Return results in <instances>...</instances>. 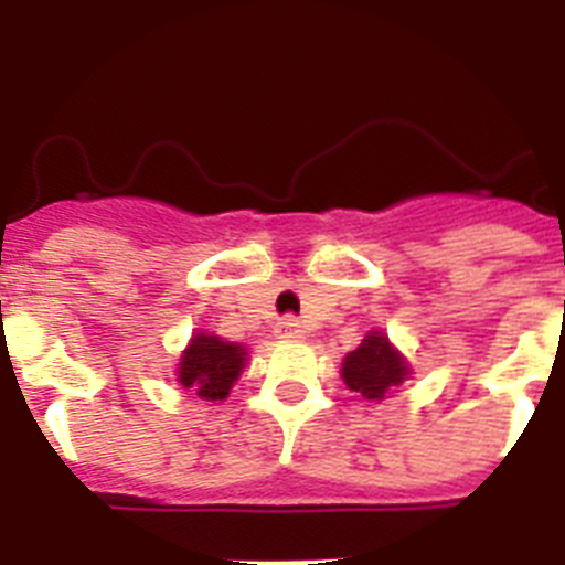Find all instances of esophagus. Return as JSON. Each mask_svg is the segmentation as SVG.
Masks as SVG:
<instances>
[{"mask_svg":"<svg viewBox=\"0 0 565 565\" xmlns=\"http://www.w3.org/2000/svg\"><path fill=\"white\" fill-rule=\"evenodd\" d=\"M274 337L277 339H302L306 337V328L299 326V319L286 317L277 322V328H274Z\"/></svg>","mask_w":565,"mask_h":565,"instance_id":"obj_1","label":"esophagus"}]
</instances>
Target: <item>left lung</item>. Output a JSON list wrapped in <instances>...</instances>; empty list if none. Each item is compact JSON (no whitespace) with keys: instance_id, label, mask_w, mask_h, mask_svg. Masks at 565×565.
<instances>
[{"instance_id":"8db88e82","label":"left lung","mask_w":565,"mask_h":565,"mask_svg":"<svg viewBox=\"0 0 565 565\" xmlns=\"http://www.w3.org/2000/svg\"><path fill=\"white\" fill-rule=\"evenodd\" d=\"M411 362L382 331L367 333L356 351L342 359V382L367 402H382L404 379H411Z\"/></svg>"}]
</instances>
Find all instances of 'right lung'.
<instances>
[{
  "instance_id": "right-lung-1",
  "label": "right lung",
  "mask_w": 565,
  "mask_h": 565,
  "mask_svg": "<svg viewBox=\"0 0 565 565\" xmlns=\"http://www.w3.org/2000/svg\"><path fill=\"white\" fill-rule=\"evenodd\" d=\"M246 362L248 351L243 344L226 342L217 333L194 331L174 367V382L181 384V391L198 393L203 402H223L243 376Z\"/></svg>"
}]
</instances>
